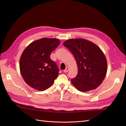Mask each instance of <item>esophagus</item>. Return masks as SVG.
<instances>
[{
	"instance_id": "obj_1",
	"label": "esophagus",
	"mask_w": 126,
	"mask_h": 126,
	"mask_svg": "<svg viewBox=\"0 0 126 126\" xmlns=\"http://www.w3.org/2000/svg\"><path fill=\"white\" fill-rule=\"evenodd\" d=\"M68 71H69V68L66 67V69L63 70V72H67Z\"/></svg>"
}]
</instances>
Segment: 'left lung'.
I'll use <instances>...</instances> for the list:
<instances>
[{
    "instance_id": "obj_1",
    "label": "left lung",
    "mask_w": 126,
    "mask_h": 126,
    "mask_svg": "<svg viewBox=\"0 0 126 126\" xmlns=\"http://www.w3.org/2000/svg\"><path fill=\"white\" fill-rule=\"evenodd\" d=\"M75 57L78 74L71 82L82 92L96 89L102 83L107 71V63L100 48L83 39H71L63 43Z\"/></svg>"
}]
</instances>
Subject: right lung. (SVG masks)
Returning <instances> with one entry per match:
<instances>
[{"instance_id": "obj_1", "label": "right lung", "mask_w": 126, "mask_h": 126, "mask_svg": "<svg viewBox=\"0 0 126 126\" xmlns=\"http://www.w3.org/2000/svg\"><path fill=\"white\" fill-rule=\"evenodd\" d=\"M59 44L58 39L44 38L32 42L25 49L19 67L22 78L29 86L44 91L54 83L59 70L50 56Z\"/></svg>"}]
</instances>
